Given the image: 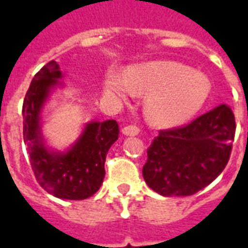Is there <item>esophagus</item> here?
I'll use <instances>...</instances> for the list:
<instances>
[{
    "mask_svg": "<svg viewBox=\"0 0 248 248\" xmlns=\"http://www.w3.org/2000/svg\"><path fill=\"white\" fill-rule=\"evenodd\" d=\"M122 134L129 135V137H135V135L140 134V129L137 126L129 124V126H124V129H122Z\"/></svg>",
    "mask_w": 248,
    "mask_h": 248,
    "instance_id": "34e87169",
    "label": "esophagus"
}]
</instances>
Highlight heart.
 <instances>
[{
	"mask_svg": "<svg viewBox=\"0 0 248 248\" xmlns=\"http://www.w3.org/2000/svg\"><path fill=\"white\" fill-rule=\"evenodd\" d=\"M105 92L126 99L135 92L147 94L146 115L156 126H175L191 118L207 101L211 85L199 71L171 61H156L135 66L127 74L108 71Z\"/></svg>",
	"mask_w": 248,
	"mask_h": 248,
	"instance_id": "1",
	"label": "heart"
}]
</instances>
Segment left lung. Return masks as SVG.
I'll use <instances>...</instances> for the list:
<instances>
[{"mask_svg":"<svg viewBox=\"0 0 248 248\" xmlns=\"http://www.w3.org/2000/svg\"><path fill=\"white\" fill-rule=\"evenodd\" d=\"M234 135V114L224 103L186 126L161 130L147 150L145 182L163 197L195 194L224 170Z\"/></svg>","mask_w":248,"mask_h":248,"instance_id":"1","label":"left lung"}]
</instances>
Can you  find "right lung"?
Wrapping results in <instances>:
<instances>
[{"instance_id":"obj_1","label":"right lung","mask_w":248,"mask_h":248,"mask_svg":"<svg viewBox=\"0 0 248 248\" xmlns=\"http://www.w3.org/2000/svg\"><path fill=\"white\" fill-rule=\"evenodd\" d=\"M63 74L56 61L46 63L33 78L22 106L24 142L40 186L60 199L81 201L99 190L108 149L118 140L117 121H92L66 151L49 149L42 135L41 113L51 92L62 86Z\"/></svg>"}]
</instances>
